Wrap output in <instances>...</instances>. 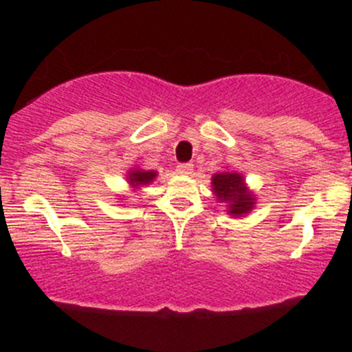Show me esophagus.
<instances>
[{
    "label": "esophagus",
    "instance_id": "34e87169",
    "mask_svg": "<svg viewBox=\"0 0 352 352\" xmlns=\"http://www.w3.org/2000/svg\"><path fill=\"white\" fill-rule=\"evenodd\" d=\"M192 168H194L192 163H180V165H177V172L184 173V175H186V173L192 172Z\"/></svg>",
    "mask_w": 352,
    "mask_h": 352
}]
</instances>
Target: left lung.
Listing matches in <instances>:
<instances>
[{
  "mask_svg": "<svg viewBox=\"0 0 352 352\" xmlns=\"http://www.w3.org/2000/svg\"><path fill=\"white\" fill-rule=\"evenodd\" d=\"M212 189H214V194L219 201L228 202L232 214H243L254 208V197L245 189L243 177L240 173H216L212 177Z\"/></svg>",
  "mask_w": 352,
  "mask_h": 352,
  "instance_id": "obj_1",
  "label": "left lung"
}]
</instances>
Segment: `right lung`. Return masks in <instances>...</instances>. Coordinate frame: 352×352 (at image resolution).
Wrapping results in <instances>:
<instances>
[{
  "label": "right lung",
  "instance_id": "1",
  "mask_svg": "<svg viewBox=\"0 0 352 352\" xmlns=\"http://www.w3.org/2000/svg\"><path fill=\"white\" fill-rule=\"evenodd\" d=\"M156 177L155 172H141V170H134V172L129 173V182L133 184L134 187L146 186L150 184Z\"/></svg>",
  "mask_w": 352,
  "mask_h": 352
}]
</instances>
